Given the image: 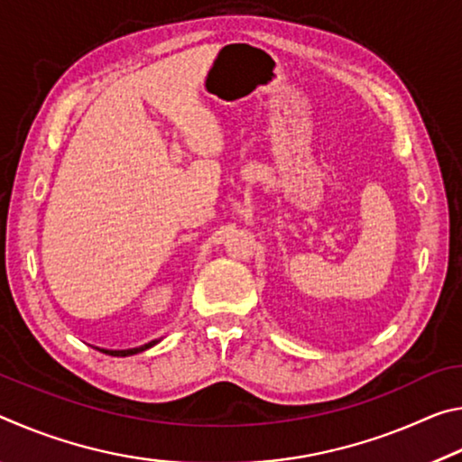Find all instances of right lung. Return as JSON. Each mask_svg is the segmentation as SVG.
I'll use <instances>...</instances> for the list:
<instances>
[{
    "label": "right lung",
    "mask_w": 462,
    "mask_h": 462,
    "mask_svg": "<svg viewBox=\"0 0 462 462\" xmlns=\"http://www.w3.org/2000/svg\"><path fill=\"white\" fill-rule=\"evenodd\" d=\"M152 344H156L154 340L152 342H148V344H144V346H140V348H130V350H101V353H106V355H112V356H128V355H136V353H143V350H146V348H151Z\"/></svg>",
    "instance_id": "1"
}]
</instances>
